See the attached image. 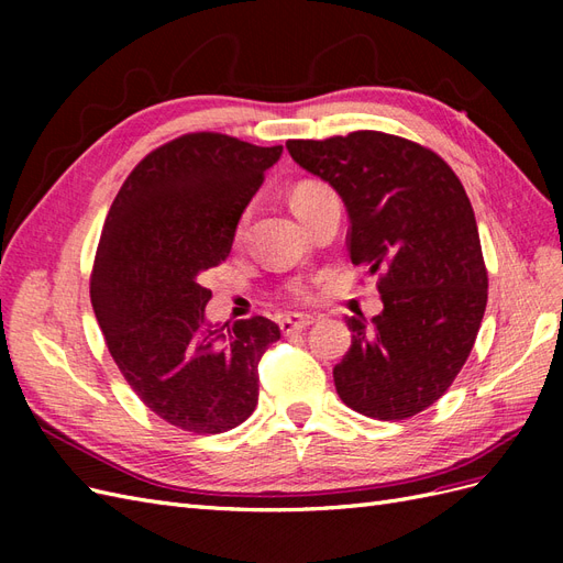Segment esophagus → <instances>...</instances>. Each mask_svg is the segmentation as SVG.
I'll return each instance as SVG.
<instances>
[{
  "mask_svg": "<svg viewBox=\"0 0 563 563\" xmlns=\"http://www.w3.org/2000/svg\"><path fill=\"white\" fill-rule=\"evenodd\" d=\"M310 323H314L312 317H302V314H288L279 321V329L282 333H298V331H305L310 327Z\"/></svg>",
  "mask_w": 563,
  "mask_h": 563,
  "instance_id": "1",
  "label": "esophagus"
}]
</instances>
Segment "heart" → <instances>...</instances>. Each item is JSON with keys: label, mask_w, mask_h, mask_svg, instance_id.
Wrapping results in <instances>:
<instances>
[{"label": "heart", "mask_w": 563, "mask_h": 563, "mask_svg": "<svg viewBox=\"0 0 563 563\" xmlns=\"http://www.w3.org/2000/svg\"><path fill=\"white\" fill-rule=\"evenodd\" d=\"M327 190H329V187L317 183V180H302V183H298V185L294 187V192H291V207L298 209L300 203H308L310 199L323 195ZM244 230H246V216H242L240 225H236V240H242ZM284 294H286L288 298H291L294 302H310V300L314 298V282L305 279V277H296V279H291V282H288V284L284 286Z\"/></svg>", "instance_id": "heart-1"}]
</instances>
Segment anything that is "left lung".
<instances>
[{
	"label": "left lung",
	"instance_id": "1",
	"mask_svg": "<svg viewBox=\"0 0 563 563\" xmlns=\"http://www.w3.org/2000/svg\"><path fill=\"white\" fill-rule=\"evenodd\" d=\"M286 147L343 197L350 261L378 277L383 296L378 317H347L338 395L368 418H411L444 397L486 310L488 272L465 187L437 152L383 131Z\"/></svg>",
	"mask_w": 563,
	"mask_h": 563
}]
</instances>
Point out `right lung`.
Instances as JSON below:
<instances>
[{"instance_id":"right-lung-1","label":"right lung","mask_w":563,"mask_h":563,"mask_svg":"<svg viewBox=\"0 0 563 563\" xmlns=\"http://www.w3.org/2000/svg\"><path fill=\"white\" fill-rule=\"evenodd\" d=\"M282 145L197 131L152 150L108 211L91 272L106 345L139 399L168 424L220 434L258 404V362L279 340L265 317L203 321V272L223 263L240 216Z\"/></svg>"}]
</instances>
